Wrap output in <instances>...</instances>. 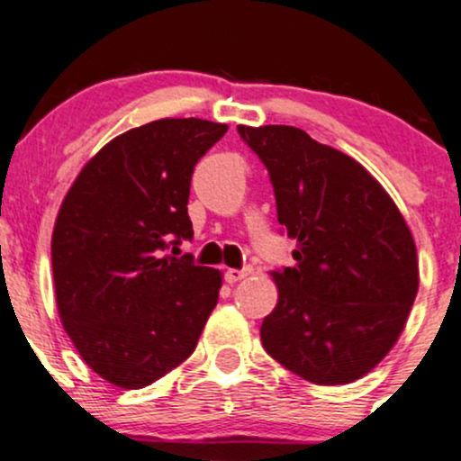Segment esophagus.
Masks as SVG:
<instances>
[{
  "mask_svg": "<svg viewBox=\"0 0 461 461\" xmlns=\"http://www.w3.org/2000/svg\"><path fill=\"white\" fill-rule=\"evenodd\" d=\"M249 275H251V268H240V271H238V268H230V271L225 273V282L236 284V282H240V279L249 277Z\"/></svg>",
  "mask_w": 461,
  "mask_h": 461,
  "instance_id": "34e87169",
  "label": "esophagus"
}]
</instances>
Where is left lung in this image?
Listing matches in <instances>:
<instances>
[{
	"label": "left lung",
	"mask_w": 461,
	"mask_h": 461,
	"mask_svg": "<svg viewBox=\"0 0 461 461\" xmlns=\"http://www.w3.org/2000/svg\"><path fill=\"white\" fill-rule=\"evenodd\" d=\"M271 176L277 221L297 240L273 271L277 305L262 347L319 385L364 377L405 330L418 293L416 245L403 214L366 168L293 125H238Z\"/></svg>",
	"instance_id": "obj_1"
}]
</instances>
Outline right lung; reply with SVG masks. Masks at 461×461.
<instances>
[{
  "instance_id": "1",
  "label": "right lung",
  "mask_w": 461,
  "mask_h": 461,
  "mask_svg": "<svg viewBox=\"0 0 461 461\" xmlns=\"http://www.w3.org/2000/svg\"><path fill=\"white\" fill-rule=\"evenodd\" d=\"M225 131L203 119L125 131L84 164L62 201L51 236L58 314L108 384L139 390L179 366L219 301L221 271L176 256L193 238L194 164Z\"/></svg>"
}]
</instances>
